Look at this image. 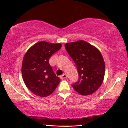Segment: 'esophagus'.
<instances>
[{
	"label": "esophagus",
	"instance_id": "1",
	"mask_svg": "<svg viewBox=\"0 0 128 128\" xmlns=\"http://www.w3.org/2000/svg\"><path fill=\"white\" fill-rule=\"evenodd\" d=\"M60 78H61V79H64L67 78V75H66V74H63L62 76H60Z\"/></svg>",
	"mask_w": 128,
	"mask_h": 128
}]
</instances>
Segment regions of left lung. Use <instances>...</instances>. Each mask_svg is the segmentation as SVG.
Instances as JSON below:
<instances>
[{"label":"left lung","mask_w":128,"mask_h":128,"mask_svg":"<svg viewBox=\"0 0 128 128\" xmlns=\"http://www.w3.org/2000/svg\"><path fill=\"white\" fill-rule=\"evenodd\" d=\"M65 48L79 73V80L72 85L73 88L82 96L96 92L105 76V64L101 53L83 40L66 44Z\"/></svg>","instance_id":"1"}]
</instances>
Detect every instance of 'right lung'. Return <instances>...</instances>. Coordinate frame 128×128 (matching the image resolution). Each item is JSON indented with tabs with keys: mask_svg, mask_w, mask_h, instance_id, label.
I'll list each match as a JSON object with an SVG mask.
<instances>
[{
	"mask_svg": "<svg viewBox=\"0 0 128 128\" xmlns=\"http://www.w3.org/2000/svg\"><path fill=\"white\" fill-rule=\"evenodd\" d=\"M61 47L60 43L40 42L26 53L22 63V76L28 88L36 96H50L61 82L49 64V59Z\"/></svg>",
	"mask_w": 128,
	"mask_h": 128,
	"instance_id": "obj_1",
	"label": "right lung"
}]
</instances>
